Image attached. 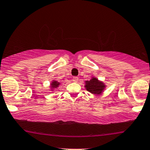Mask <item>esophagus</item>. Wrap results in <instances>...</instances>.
<instances>
[{
	"label": "esophagus",
	"instance_id": "obj_1",
	"mask_svg": "<svg viewBox=\"0 0 150 150\" xmlns=\"http://www.w3.org/2000/svg\"><path fill=\"white\" fill-rule=\"evenodd\" d=\"M78 81H79L78 77L74 76V77H73V79H72V81H74V82H78Z\"/></svg>",
	"mask_w": 150,
	"mask_h": 150
}]
</instances>
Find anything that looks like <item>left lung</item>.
Listing matches in <instances>:
<instances>
[{
  "label": "left lung",
  "instance_id": "left-lung-1",
  "mask_svg": "<svg viewBox=\"0 0 150 150\" xmlns=\"http://www.w3.org/2000/svg\"><path fill=\"white\" fill-rule=\"evenodd\" d=\"M85 88L93 95H100L105 90L106 85L102 81L98 80L96 77L92 76L90 80L86 81Z\"/></svg>",
  "mask_w": 150,
  "mask_h": 150
}]
</instances>
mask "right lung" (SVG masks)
Returning <instances> with one entry per match:
<instances>
[{
    "label": "right lung",
    "mask_w": 150,
    "mask_h": 150,
    "mask_svg": "<svg viewBox=\"0 0 150 150\" xmlns=\"http://www.w3.org/2000/svg\"><path fill=\"white\" fill-rule=\"evenodd\" d=\"M60 84H61V83H59L58 81H56V80L52 81L51 83H50V90H51L52 91H54L55 89H57L59 86Z\"/></svg>",
    "instance_id": "add662e5"
}]
</instances>
